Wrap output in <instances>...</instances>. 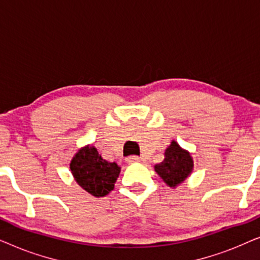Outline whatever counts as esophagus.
<instances>
[{
    "instance_id": "esophagus-1",
    "label": "esophagus",
    "mask_w": 260,
    "mask_h": 260,
    "mask_svg": "<svg viewBox=\"0 0 260 260\" xmlns=\"http://www.w3.org/2000/svg\"><path fill=\"white\" fill-rule=\"evenodd\" d=\"M138 161H140V157H138V156H136V155H131V156H127V157H126L127 163H136Z\"/></svg>"
}]
</instances>
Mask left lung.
<instances>
[{
	"label": "left lung",
	"instance_id": "1",
	"mask_svg": "<svg viewBox=\"0 0 260 260\" xmlns=\"http://www.w3.org/2000/svg\"><path fill=\"white\" fill-rule=\"evenodd\" d=\"M193 169V159L190 154L183 150L175 141L167 148L165 159L155 166V172L169 187L183 182Z\"/></svg>",
	"mask_w": 260,
	"mask_h": 260
}]
</instances>
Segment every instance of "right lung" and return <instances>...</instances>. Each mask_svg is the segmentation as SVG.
Returning a JSON list of instances; mask_svg holds the SVG:
<instances>
[{
  "label": "right lung",
  "instance_id": "right-lung-1",
  "mask_svg": "<svg viewBox=\"0 0 260 260\" xmlns=\"http://www.w3.org/2000/svg\"><path fill=\"white\" fill-rule=\"evenodd\" d=\"M74 179L78 184L93 197L108 195L113 189L120 168L102 157L93 147L80 149L71 162Z\"/></svg>",
  "mask_w": 260,
  "mask_h": 260
}]
</instances>
